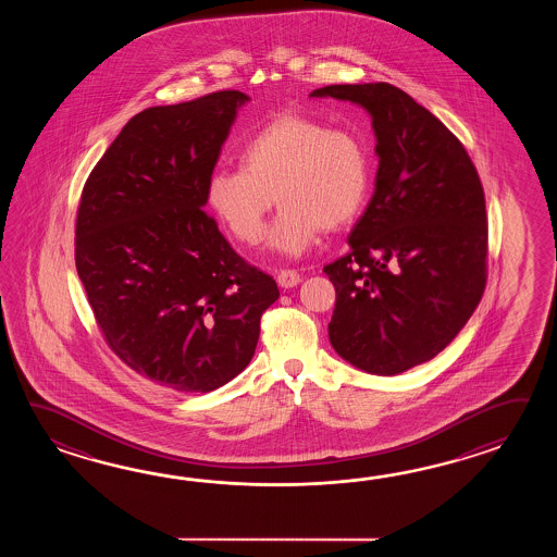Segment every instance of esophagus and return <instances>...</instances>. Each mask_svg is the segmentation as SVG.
I'll list each match as a JSON object with an SVG mask.
<instances>
[{"label":"esophagus","mask_w":557,"mask_h":557,"mask_svg":"<svg viewBox=\"0 0 557 557\" xmlns=\"http://www.w3.org/2000/svg\"><path fill=\"white\" fill-rule=\"evenodd\" d=\"M276 283L281 288H293V286L300 283V274L296 271H281L276 274Z\"/></svg>","instance_id":"esophagus-1"}]
</instances>
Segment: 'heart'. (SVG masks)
I'll return each mask as SVG.
<instances>
[{
    "mask_svg": "<svg viewBox=\"0 0 557 557\" xmlns=\"http://www.w3.org/2000/svg\"><path fill=\"white\" fill-rule=\"evenodd\" d=\"M367 145L348 131L284 115L264 125L240 149V166H216L205 199L219 221L247 245L259 243L274 197L283 205L267 249L300 259L322 228L348 225L370 190Z\"/></svg>",
    "mask_w": 557,
    "mask_h": 557,
    "instance_id": "heart-1",
    "label": "heart"
}]
</instances>
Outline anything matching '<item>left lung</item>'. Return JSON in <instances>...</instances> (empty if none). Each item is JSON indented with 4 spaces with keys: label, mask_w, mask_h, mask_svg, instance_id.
<instances>
[{
    "label": "left lung",
    "mask_w": 557,
    "mask_h": 557,
    "mask_svg": "<svg viewBox=\"0 0 557 557\" xmlns=\"http://www.w3.org/2000/svg\"><path fill=\"white\" fill-rule=\"evenodd\" d=\"M310 97L362 107L379 171L350 252L324 267L336 288L329 338L358 370L394 376L462 331L485 286L484 189L462 143L391 84L329 85Z\"/></svg>",
    "instance_id": "obj_1"
}]
</instances>
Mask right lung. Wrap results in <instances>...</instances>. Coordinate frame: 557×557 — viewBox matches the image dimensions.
<instances>
[{"mask_svg": "<svg viewBox=\"0 0 557 557\" xmlns=\"http://www.w3.org/2000/svg\"><path fill=\"white\" fill-rule=\"evenodd\" d=\"M250 97L216 91L127 121L85 183L75 267L99 329L135 372L211 392L249 367L276 283L202 211L209 175Z\"/></svg>", "mask_w": 557, "mask_h": 557, "instance_id": "add662e5", "label": "right lung"}]
</instances>
